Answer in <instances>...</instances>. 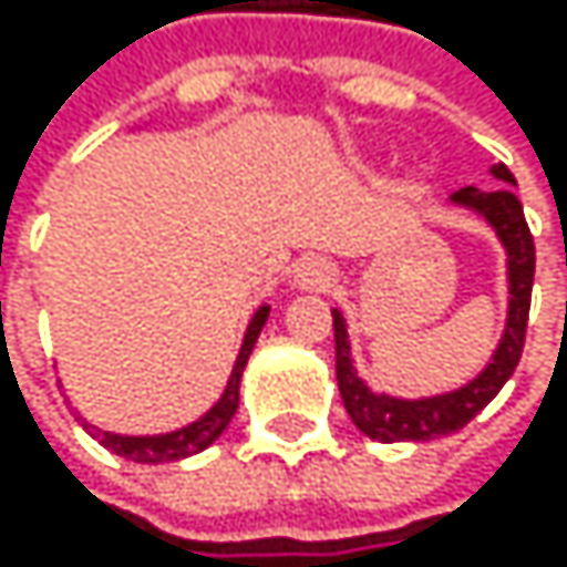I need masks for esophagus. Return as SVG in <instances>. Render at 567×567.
I'll use <instances>...</instances> for the list:
<instances>
[{
  "mask_svg": "<svg viewBox=\"0 0 567 567\" xmlns=\"http://www.w3.org/2000/svg\"><path fill=\"white\" fill-rule=\"evenodd\" d=\"M296 286L306 292H330L337 286V268L326 258H306L296 268Z\"/></svg>",
  "mask_w": 567,
  "mask_h": 567,
  "instance_id": "obj_1",
  "label": "esophagus"
}]
</instances>
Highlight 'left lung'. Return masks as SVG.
<instances>
[{
    "label": "left lung",
    "mask_w": 567,
    "mask_h": 567,
    "mask_svg": "<svg viewBox=\"0 0 567 567\" xmlns=\"http://www.w3.org/2000/svg\"><path fill=\"white\" fill-rule=\"evenodd\" d=\"M489 173L496 179L517 186L514 173L504 163L493 166ZM511 186H499L493 193H483L476 186H463V189L452 193V204L476 210L496 230V237L507 248V278H511L507 330H504V340H499L493 360L486 363V370L476 381H470L466 388L452 391V394L422 398V401H401V398H391V394H374L357 378L353 360H350L343 316L333 312L337 384H340V398H343L347 415L353 419V425L363 435L378 439V442H429V439L452 435V432H460L463 425H470L517 370L520 353H524V337H527V312H530L534 237H530V227L524 220V207H520L517 193Z\"/></svg>",
    "instance_id": "obj_1"
}]
</instances>
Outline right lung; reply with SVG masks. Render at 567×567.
<instances>
[{"label": "right lung", "instance_id": "right-lung-1", "mask_svg": "<svg viewBox=\"0 0 567 567\" xmlns=\"http://www.w3.org/2000/svg\"><path fill=\"white\" fill-rule=\"evenodd\" d=\"M268 319V306H261L248 326V333H245V343H241V353H237V363L230 370V381L220 394V401L207 411V415L200 422H193L179 432H169V435H112V432H101L94 425L84 422V429L104 445V449H112L115 455H125V460L132 463H176V460H186V455L193 452H204L214 439H220V432L230 425L234 419V411H237V388H241V374H245V363L258 343V333H261V326Z\"/></svg>", "mask_w": 567, "mask_h": 567}]
</instances>
